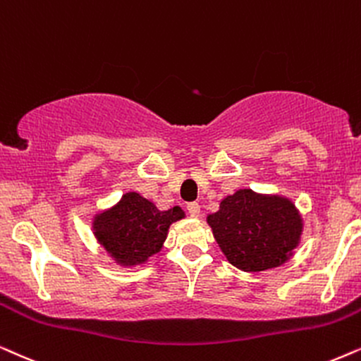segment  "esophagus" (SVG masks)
<instances>
[{
	"label": "esophagus",
	"mask_w": 361,
	"mask_h": 361,
	"mask_svg": "<svg viewBox=\"0 0 361 361\" xmlns=\"http://www.w3.org/2000/svg\"><path fill=\"white\" fill-rule=\"evenodd\" d=\"M186 209H188V214L193 216V218H198V216L201 214V208L198 203H188Z\"/></svg>",
	"instance_id": "esophagus-1"
}]
</instances>
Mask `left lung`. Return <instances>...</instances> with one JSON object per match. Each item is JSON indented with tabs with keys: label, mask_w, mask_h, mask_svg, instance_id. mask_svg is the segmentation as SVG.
<instances>
[{
	"label": "left lung",
	"mask_w": 361,
	"mask_h": 361,
	"mask_svg": "<svg viewBox=\"0 0 361 361\" xmlns=\"http://www.w3.org/2000/svg\"><path fill=\"white\" fill-rule=\"evenodd\" d=\"M208 224L228 261L247 272L284 264L302 234V219L289 200L251 190H239L221 201Z\"/></svg>",
	"instance_id": "obj_1"
}]
</instances>
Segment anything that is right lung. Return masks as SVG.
Returning <instances> with one entry per match:
<instances>
[{"instance_id": "add662e5", "label": "right lung", "mask_w": 361, "mask_h": 361, "mask_svg": "<svg viewBox=\"0 0 361 361\" xmlns=\"http://www.w3.org/2000/svg\"><path fill=\"white\" fill-rule=\"evenodd\" d=\"M185 218L181 208L160 211L138 193L122 196L117 206L95 216L94 234L115 261L135 266L160 251L168 228Z\"/></svg>"}]
</instances>
